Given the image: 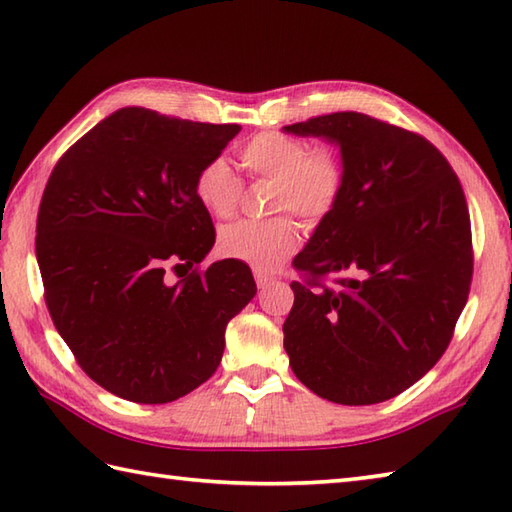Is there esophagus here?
I'll list each match as a JSON object with an SVG mask.
<instances>
[{
	"label": "esophagus",
	"mask_w": 512,
	"mask_h": 512,
	"mask_svg": "<svg viewBox=\"0 0 512 512\" xmlns=\"http://www.w3.org/2000/svg\"><path fill=\"white\" fill-rule=\"evenodd\" d=\"M255 281H257V286L259 288H264V286H268L270 284V281H273L275 277L273 275H268V273H264V270H255Z\"/></svg>",
	"instance_id": "obj_1"
}]
</instances>
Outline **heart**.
Listing matches in <instances>:
<instances>
[{
    "label": "heart",
    "instance_id": "obj_1",
    "mask_svg": "<svg viewBox=\"0 0 512 512\" xmlns=\"http://www.w3.org/2000/svg\"><path fill=\"white\" fill-rule=\"evenodd\" d=\"M237 158L250 178L275 182L270 209L292 211L308 224L325 220L345 189L343 162L334 151L310 149L306 140L284 132L255 134L237 147ZM193 191L204 211L226 220L237 211L244 184L224 158L215 156L195 173ZM217 246L226 257L273 270L299 246V224L292 215L242 220L222 228Z\"/></svg>",
    "mask_w": 512,
    "mask_h": 512
}]
</instances>
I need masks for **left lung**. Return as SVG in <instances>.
<instances>
[{"label":"left lung","instance_id":"left-lung-1","mask_svg":"<svg viewBox=\"0 0 512 512\" xmlns=\"http://www.w3.org/2000/svg\"><path fill=\"white\" fill-rule=\"evenodd\" d=\"M341 147L345 189L292 259L290 367L314 394L376 405L440 361L473 277L471 217L449 160L427 138L358 112L284 127ZM330 276L332 289L324 284Z\"/></svg>","mask_w":512,"mask_h":512}]
</instances>
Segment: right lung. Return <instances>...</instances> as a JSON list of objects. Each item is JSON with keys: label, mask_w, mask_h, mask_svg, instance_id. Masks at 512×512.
<instances>
[{"label": "right lung", "mask_w": 512, "mask_h": 512, "mask_svg": "<svg viewBox=\"0 0 512 512\" xmlns=\"http://www.w3.org/2000/svg\"><path fill=\"white\" fill-rule=\"evenodd\" d=\"M239 129L123 107L50 173L35 239L43 299L76 363L118 398L162 405L200 387L255 297L237 259L198 268L215 228L195 173ZM167 267L190 273L171 282Z\"/></svg>", "instance_id": "1"}]
</instances>
